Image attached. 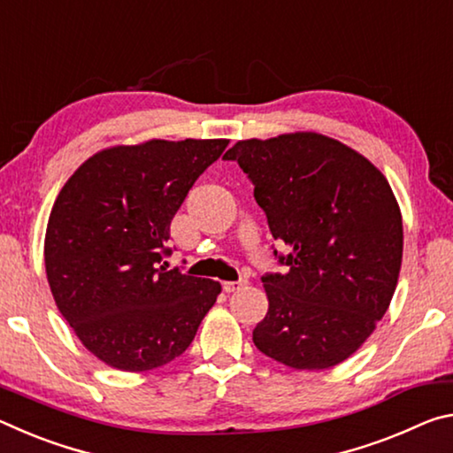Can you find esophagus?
Segmentation results:
<instances>
[{"instance_id": "1", "label": "esophagus", "mask_w": 453, "mask_h": 453, "mask_svg": "<svg viewBox=\"0 0 453 453\" xmlns=\"http://www.w3.org/2000/svg\"><path fill=\"white\" fill-rule=\"evenodd\" d=\"M248 286V281L245 280H240V281H224V289L227 291V294H232V291H237Z\"/></svg>"}]
</instances>
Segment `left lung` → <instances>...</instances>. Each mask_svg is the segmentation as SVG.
Returning <instances> with one entry per match:
<instances>
[{"mask_svg":"<svg viewBox=\"0 0 453 453\" xmlns=\"http://www.w3.org/2000/svg\"><path fill=\"white\" fill-rule=\"evenodd\" d=\"M224 159L240 164L265 211L286 273H265V318L256 348L294 370L342 364L388 311L402 267L400 205L362 153L332 137L296 132L243 140Z\"/></svg>","mask_w":453,"mask_h":453,"instance_id":"left-lung-1","label":"left lung"}]
</instances>
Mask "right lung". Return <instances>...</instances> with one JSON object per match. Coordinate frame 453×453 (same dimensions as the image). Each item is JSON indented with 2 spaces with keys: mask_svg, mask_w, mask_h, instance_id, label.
<instances>
[{
  "mask_svg": "<svg viewBox=\"0 0 453 453\" xmlns=\"http://www.w3.org/2000/svg\"><path fill=\"white\" fill-rule=\"evenodd\" d=\"M229 140H150L83 162L53 203L45 273L91 354L121 372L170 364L194 342L219 281L170 270V226Z\"/></svg>",
  "mask_w": 453,
  "mask_h": 453,
  "instance_id": "1",
  "label": "right lung"
}]
</instances>
